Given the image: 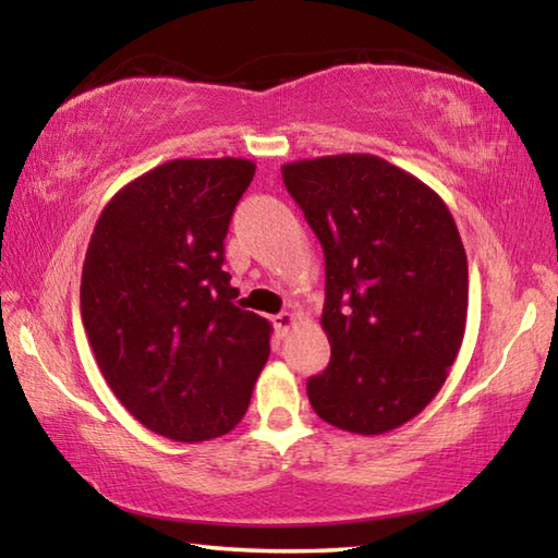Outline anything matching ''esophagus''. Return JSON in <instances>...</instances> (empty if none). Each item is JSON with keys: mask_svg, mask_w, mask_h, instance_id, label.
I'll use <instances>...</instances> for the list:
<instances>
[{"mask_svg": "<svg viewBox=\"0 0 558 558\" xmlns=\"http://www.w3.org/2000/svg\"><path fill=\"white\" fill-rule=\"evenodd\" d=\"M298 323V317L292 313H280L272 317V327H276L278 335H288V329Z\"/></svg>", "mask_w": 558, "mask_h": 558, "instance_id": "esophagus-1", "label": "esophagus"}]
</instances>
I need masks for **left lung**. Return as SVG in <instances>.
Segmentation results:
<instances>
[{"label":"left lung","mask_w":558,"mask_h":558,"mask_svg":"<svg viewBox=\"0 0 558 558\" xmlns=\"http://www.w3.org/2000/svg\"><path fill=\"white\" fill-rule=\"evenodd\" d=\"M325 251L327 369L307 379L319 418L379 436L440 391L468 319V256L448 206L374 155L282 167Z\"/></svg>","instance_id":"8db88e82"}]
</instances>
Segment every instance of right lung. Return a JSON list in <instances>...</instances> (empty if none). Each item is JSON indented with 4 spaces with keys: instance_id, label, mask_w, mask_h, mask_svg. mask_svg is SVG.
I'll return each instance as SVG.
<instances>
[{
    "instance_id": "add662e5",
    "label": "right lung",
    "mask_w": 558,
    "mask_h": 558,
    "mask_svg": "<svg viewBox=\"0 0 558 558\" xmlns=\"http://www.w3.org/2000/svg\"><path fill=\"white\" fill-rule=\"evenodd\" d=\"M256 165L172 159L112 196L90 235L81 317L96 362L145 428L179 442L243 418L270 323L235 305L223 239Z\"/></svg>"
}]
</instances>
